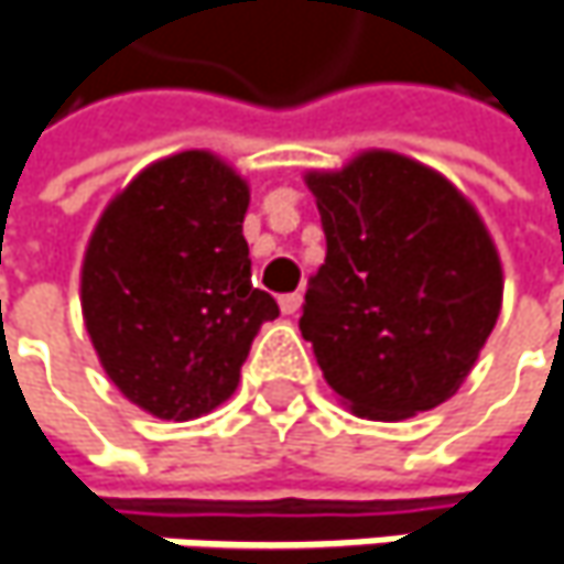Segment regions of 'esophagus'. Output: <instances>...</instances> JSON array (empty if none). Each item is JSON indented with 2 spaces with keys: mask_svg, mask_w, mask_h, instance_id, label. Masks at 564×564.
Returning a JSON list of instances; mask_svg holds the SVG:
<instances>
[{
  "mask_svg": "<svg viewBox=\"0 0 564 564\" xmlns=\"http://www.w3.org/2000/svg\"><path fill=\"white\" fill-rule=\"evenodd\" d=\"M300 306H303V293H300V290H296V293H283L281 296V313L283 315L300 313Z\"/></svg>",
  "mask_w": 564,
  "mask_h": 564,
  "instance_id": "esophagus-1",
  "label": "esophagus"
}]
</instances>
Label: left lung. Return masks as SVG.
I'll return each mask as SVG.
<instances>
[{"mask_svg":"<svg viewBox=\"0 0 564 564\" xmlns=\"http://www.w3.org/2000/svg\"><path fill=\"white\" fill-rule=\"evenodd\" d=\"M325 264L300 315L328 386L364 417L437 409L501 310V261L453 184L395 152L313 172Z\"/></svg>","mask_w":564,"mask_h":564,"instance_id":"8db88e82","label":"left lung"}]
</instances>
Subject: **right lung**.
Wrapping results in <instances>:
<instances>
[{
  "label": "right lung",
  "instance_id": "add662e5",
  "mask_svg": "<svg viewBox=\"0 0 564 564\" xmlns=\"http://www.w3.org/2000/svg\"><path fill=\"white\" fill-rule=\"evenodd\" d=\"M249 187L210 152L143 169L98 219L83 315L105 373L143 412L191 421L226 402L281 310L251 283Z\"/></svg>",
  "mask_w": 564,
  "mask_h": 564
}]
</instances>
